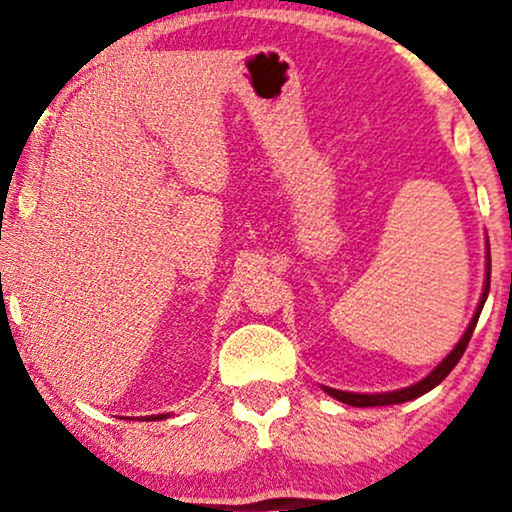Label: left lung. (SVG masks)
Segmentation results:
<instances>
[{
	"mask_svg": "<svg viewBox=\"0 0 512 512\" xmlns=\"http://www.w3.org/2000/svg\"><path fill=\"white\" fill-rule=\"evenodd\" d=\"M489 277H491V261H489V254H487V272H484V289H482L480 303H477V310H475L473 320H470L468 329L463 331V336L459 338V343H456L454 348H451V353L444 357V360L437 364V367L430 371L426 378L416 381L414 386H407V388H400V390H388V393H348V390H336V388L322 386L324 393H327L329 397H334V400H338V402L350 404V407H386V404H402V402L416 400V397L426 395L428 390H433L435 386H440L444 378L449 376V371L456 367V362L461 360V355L466 353V345H468L470 336H473V331H475L477 317H480L482 308H484V301H487Z\"/></svg>",
	"mask_w": 512,
	"mask_h": 512,
	"instance_id": "1",
	"label": "left lung"
}]
</instances>
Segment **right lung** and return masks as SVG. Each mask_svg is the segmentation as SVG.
Returning a JSON list of instances; mask_svg holds the SVG:
<instances>
[{"label":"right lung","instance_id":"right-lung-1","mask_svg":"<svg viewBox=\"0 0 512 512\" xmlns=\"http://www.w3.org/2000/svg\"><path fill=\"white\" fill-rule=\"evenodd\" d=\"M171 414H157V416H148V418H143V421H162V418H169Z\"/></svg>","mask_w":512,"mask_h":512}]
</instances>
